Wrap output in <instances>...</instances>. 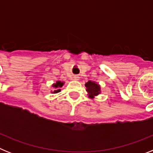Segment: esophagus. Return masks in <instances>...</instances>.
<instances>
[{
    "label": "esophagus",
    "mask_w": 153,
    "mask_h": 153,
    "mask_svg": "<svg viewBox=\"0 0 153 153\" xmlns=\"http://www.w3.org/2000/svg\"><path fill=\"white\" fill-rule=\"evenodd\" d=\"M79 76H76V75H75V76H74V79H76V80H78V79H79Z\"/></svg>",
    "instance_id": "34e87169"
}]
</instances>
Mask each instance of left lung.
<instances>
[{
    "label": "left lung",
    "mask_w": 153,
    "mask_h": 153,
    "mask_svg": "<svg viewBox=\"0 0 153 153\" xmlns=\"http://www.w3.org/2000/svg\"><path fill=\"white\" fill-rule=\"evenodd\" d=\"M85 86L86 87V91L89 93V97L90 98H93L95 96L100 93V86L95 82L89 81L85 84Z\"/></svg>",
    "instance_id": "obj_1"
}]
</instances>
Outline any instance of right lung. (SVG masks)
<instances>
[{"label": "right lung", "instance_id": "obj_1", "mask_svg": "<svg viewBox=\"0 0 153 153\" xmlns=\"http://www.w3.org/2000/svg\"><path fill=\"white\" fill-rule=\"evenodd\" d=\"M63 82H61V81H57L55 84L53 85V87H54V91L52 92L53 93H57L59 92H60V87H62L63 85Z\"/></svg>", "mask_w": 153, "mask_h": 153}]
</instances>
